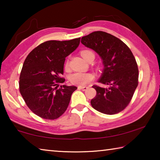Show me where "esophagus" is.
Here are the masks:
<instances>
[{
    "mask_svg": "<svg viewBox=\"0 0 160 160\" xmlns=\"http://www.w3.org/2000/svg\"><path fill=\"white\" fill-rule=\"evenodd\" d=\"M78 89H80V90H86L87 89H88V87L86 86H78Z\"/></svg>",
    "mask_w": 160,
    "mask_h": 160,
    "instance_id": "34e87169",
    "label": "esophagus"
}]
</instances>
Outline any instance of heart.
<instances>
[{"mask_svg":"<svg viewBox=\"0 0 160 160\" xmlns=\"http://www.w3.org/2000/svg\"><path fill=\"white\" fill-rule=\"evenodd\" d=\"M81 56H82L84 59L88 61L90 58H93L94 59V53L93 51L90 50H84L81 51ZM68 66V62H67L66 64V67ZM93 79V75L88 72H77L72 73L70 77V80L72 84L80 86L85 85L88 84L89 82Z\"/></svg>","mask_w":160,"mask_h":160,"instance_id":"b5f03b06","label":"heart"}]
</instances>
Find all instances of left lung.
<instances>
[{
    "instance_id": "1",
    "label": "left lung",
    "mask_w": 160,
    "mask_h": 160,
    "mask_svg": "<svg viewBox=\"0 0 160 160\" xmlns=\"http://www.w3.org/2000/svg\"><path fill=\"white\" fill-rule=\"evenodd\" d=\"M81 43L102 59L104 69L98 82L107 88L93 85L97 91L91 105L105 114H116L128 106L138 85V68L133 54L125 43L105 32L82 37Z\"/></svg>"
}]
</instances>
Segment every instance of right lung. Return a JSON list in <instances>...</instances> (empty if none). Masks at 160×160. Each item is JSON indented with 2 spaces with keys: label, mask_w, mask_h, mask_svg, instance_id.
<instances>
[{
  "label": "right lung",
  "mask_w": 160,
  "mask_h": 160,
  "mask_svg": "<svg viewBox=\"0 0 160 160\" xmlns=\"http://www.w3.org/2000/svg\"><path fill=\"white\" fill-rule=\"evenodd\" d=\"M80 38L68 41L45 42L27 56L22 68L19 88L27 106L39 117L56 119L66 112L75 86L61 85L65 79L64 62L76 49Z\"/></svg>",
  "instance_id": "1"
}]
</instances>
